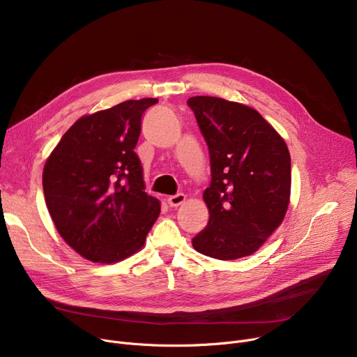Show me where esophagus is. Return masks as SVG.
Masks as SVG:
<instances>
[{
  "label": "esophagus",
  "mask_w": 357,
  "mask_h": 357,
  "mask_svg": "<svg viewBox=\"0 0 357 357\" xmlns=\"http://www.w3.org/2000/svg\"><path fill=\"white\" fill-rule=\"evenodd\" d=\"M185 202V196L183 193H177L174 196H169L167 197V203L170 207H177L180 204H183Z\"/></svg>",
  "instance_id": "esophagus-1"
}]
</instances>
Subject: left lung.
Listing matches in <instances>:
<instances>
[{
	"mask_svg": "<svg viewBox=\"0 0 357 357\" xmlns=\"http://www.w3.org/2000/svg\"><path fill=\"white\" fill-rule=\"evenodd\" d=\"M187 104L208 146L211 183L203 199L207 226L193 248L208 257L253 255L283 222L290 199V154L284 140L256 109L217 97Z\"/></svg>",
	"mask_w": 357,
	"mask_h": 357,
	"instance_id": "8db88e82",
	"label": "left lung"
}]
</instances>
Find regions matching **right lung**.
I'll return each instance as SVG.
<instances>
[{
	"mask_svg": "<svg viewBox=\"0 0 357 357\" xmlns=\"http://www.w3.org/2000/svg\"><path fill=\"white\" fill-rule=\"evenodd\" d=\"M157 98L127 100L77 120L43 172L47 208L61 237L87 260L116 263L139 252L160 214L134 153Z\"/></svg>",
	"mask_w": 357,
	"mask_h": 357,
	"instance_id": "add662e5",
	"label": "right lung"
}]
</instances>
